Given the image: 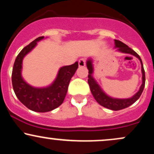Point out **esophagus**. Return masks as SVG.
<instances>
[{"label": "esophagus", "instance_id": "esophagus-1", "mask_svg": "<svg viewBox=\"0 0 154 154\" xmlns=\"http://www.w3.org/2000/svg\"><path fill=\"white\" fill-rule=\"evenodd\" d=\"M86 63V60L85 59H80L78 61V64L79 67H84L85 66Z\"/></svg>", "mask_w": 154, "mask_h": 154}]
</instances>
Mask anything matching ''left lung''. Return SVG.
<instances>
[{"instance_id":"8db88e82","label":"left lung","mask_w":154,"mask_h":154,"mask_svg":"<svg viewBox=\"0 0 154 154\" xmlns=\"http://www.w3.org/2000/svg\"><path fill=\"white\" fill-rule=\"evenodd\" d=\"M114 43H115V48H117V50L119 51H121L122 53H125V54H130L133 55V56H136V57L140 61L141 63V69H142V74H143V83L141 85L139 91L135 95L130 98H127V99H117V98H113L111 97L108 96L106 94L103 93V91L100 89L97 82H95V79L93 78L91 75L93 74V64H92V61L89 59L87 61V67L89 70L88 73V82L89 84L90 88H91V91L93 94V97L96 101L98 102L100 105L102 106L107 108V109H111V110L114 111H118L121 110V109H125V108L130 106L132 103H134L138 98L140 97L141 94H142L143 91L144 87H145V82H146V76H145V70L143 68V65L142 60H141L140 57L135 51H134L132 48H130L128 45L125 44L120 40H114Z\"/></svg>"}]
</instances>
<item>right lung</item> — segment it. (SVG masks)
<instances>
[{"label": "right lung", "mask_w": 154, "mask_h": 154, "mask_svg": "<svg viewBox=\"0 0 154 154\" xmlns=\"http://www.w3.org/2000/svg\"><path fill=\"white\" fill-rule=\"evenodd\" d=\"M43 38V36L36 38L20 51L14 63L11 75L13 89L18 99L28 109L37 112L52 111L63 103L70 80L78 68V62L61 67L56 80L49 87L37 88L28 85L21 75L22 60L34 48L37 42Z\"/></svg>", "instance_id": "1"}]
</instances>
